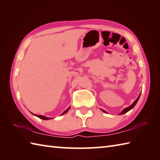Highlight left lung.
Wrapping results in <instances>:
<instances>
[{"mask_svg":"<svg viewBox=\"0 0 160 160\" xmlns=\"http://www.w3.org/2000/svg\"><path fill=\"white\" fill-rule=\"evenodd\" d=\"M140 96H138V98H137V99L136 100H135V101H134V102L133 103H132L131 105V106L130 107H127V108H124V109L123 110V111H122V112H121V113H120V115H122V114H124L125 113H127V112H128V111H130L131 109H132V108H133L135 106V104H137V102H138V100H139V98H140ZM102 111L103 112H104V113H107V111H105L104 110H102V109H101Z\"/></svg>","mask_w":160,"mask_h":160,"instance_id":"1","label":"left lung"}]
</instances>
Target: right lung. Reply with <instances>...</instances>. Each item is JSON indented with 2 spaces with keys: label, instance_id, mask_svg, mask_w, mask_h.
Returning <instances> with one entry per match:
<instances>
[{
  "label": "right lung",
  "instance_id": "right-lung-1",
  "mask_svg": "<svg viewBox=\"0 0 160 160\" xmlns=\"http://www.w3.org/2000/svg\"><path fill=\"white\" fill-rule=\"evenodd\" d=\"M69 108H70V107H69L67 108V110H65L64 111L63 113H62V115H64V113H66L69 110ZM33 115H36V116H37L38 118H40V119H42V120H50V119H52V118H47V117H45V116H43V115H36V114H33V113H32Z\"/></svg>",
  "mask_w": 160,
  "mask_h": 160
}]
</instances>
